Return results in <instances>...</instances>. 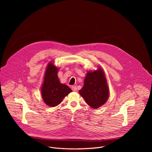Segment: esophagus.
<instances>
[{"instance_id":"esophagus-1","label":"esophagus","mask_w":152,"mask_h":152,"mask_svg":"<svg viewBox=\"0 0 152 152\" xmlns=\"http://www.w3.org/2000/svg\"><path fill=\"white\" fill-rule=\"evenodd\" d=\"M72 89L73 91H77V86H72Z\"/></svg>"}]
</instances>
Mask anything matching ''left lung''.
Instances as JSON below:
<instances>
[{
    "instance_id": "left-lung-1",
    "label": "left lung",
    "mask_w": 152,
    "mask_h": 152,
    "mask_svg": "<svg viewBox=\"0 0 152 152\" xmlns=\"http://www.w3.org/2000/svg\"><path fill=\"white\" fill-rule=\"evenodd\" d=\"M79 93L86 103L94 109H97L106 102L109 97V88L101 68L86 73L84 85Z\"/></svg>"
}]
</instances>
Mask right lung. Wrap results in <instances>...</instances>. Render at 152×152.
<instances>
[{
  "label": "right lung",
  "instance_id": "right-lung-1",
  "mask_svg": "<svg viewBox=\"0 0 152 152\" xmlns=\"http://www.w3.org/2000/svg\"><path fill=\"white\" fill-rule=\"evenodd\" d=\"M58 70V68L52 62L49 63L41 86L42 98L45 103L50 107L58 105L65 97L72 92L67 85L60 83L57 76Z\"/></svg>",
  "mask_w": 152,
  "mask_h": 152
}]
</instances>
